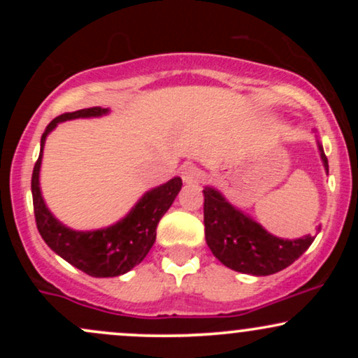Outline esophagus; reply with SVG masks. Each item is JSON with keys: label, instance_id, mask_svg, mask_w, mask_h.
Returning a JSON list of instances; mask_svg holds the SVG:
<instances>
[{"label": "esophagus", "instance_id": "obj_1", "mask_svg": "<svg viewBox=\"0 0 358 358\" xmlns=\"http://www.w3.org/2000/svg\"><path fill=\"white\" fill-rule=\"evenodd\" d=\"M180 175H182V180L185 183H199L200 176H202L199 166L193 165L192 162L183 163V165L180 166Z\"/></svg>", "mask_w": 358, "mask_h": 358}]
</instances>
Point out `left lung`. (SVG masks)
Instances as JSON below:
<instances>
[{
  "instance_id": "1",
  "label": "left lung",
  "mask_w": 358,
  "mask_h": 358,
  "mask_svg": "<svg viewBox=\"0 0 358 358\" xmlns=\"http://www.w3.org/2000/svg\"><path fill=\"white\" fill-rule=\"evenodd\" d=\"M318 150L328 173V159L320 143ZM203 224L205 241L213 256L227 268L252 276H269L286 269L315 241V236L293 241L273 236L210 187L203 188Z\"/></svg>"
}]
</instances>
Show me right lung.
Instances as JSON below:
<instances>
[{"instance_id":"obj_1","label":"right lung","mask_w":358,"mask_h":358,"mask_svg":"<svg viewBox=\"0 0 358 358\" xmlns=\"http://www.w3.org/2000/svg\"><path fill=\"white\" fill-rule=\"evenodd\" d=\"M108 113L109 109L89 108L60 114L53 119L42 134L40 156L31 175L34 210L40 236L53 252L94 278L121 276L138 266L153 248L159 219L165 215L178 192L182 190V178L175 176L170 182L146 192L124 219L97 231H73L52 215L40 192V166L45 139L59 122L79 117H99Z\"/></svg>"}]
</instances>
